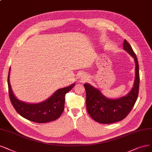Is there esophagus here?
Segmentation results:
<instances>
[{
	"label": "esophagus",
	"instance_id": "obj_1",
	"mask_svg": "<svg viewBox=\"0 0 152 152\" xmlns=\"http://www.w3.org/2000/svg\"><path fill=\"white\" fill-rule=\"evenodd\" d=\"M86 80H87L86 77H81V81L82 82H83V81H86Z\"/></svg>",
	"mask_w": 152,
	"mask_h": 152
}]
</instances>
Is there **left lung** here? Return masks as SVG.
<instances>
[{"label":"left lung","mask_w":152,"mask_h":152,"mask_svg":"<svg viewBox=\"0 0 152 152\" xmlns=\"http://www.w3.org/2000/svg\"><path fill=\"white\" fill-rule=\"evenodd\" d=\"M123 46L124 50L133 58L135 63L133 86L126 96L117 99H110L89 84L85 83L84 85L86 93L88 113L94 121L99 123L110 124L123 120L131 111L138 98L140 83L138 59L130 44L125 39Z\"/></svg>","instance_id":"8db88e82"}]
</instances>
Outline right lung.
Returning <instances> with one entry per match:
<instances>
[{
	"instance_id": "right-lung-1",
	"label": "right lung",
	"mask_w": 152,
	"mask_h": 152,
	"mask_svg": "<svg viewBox=\"0 0 152 152\" xmlns=\"http://www.w3.org/2000/svg\"><path fill=\"white\" fill-rule=\"evenodd\" d=\"M10 67L8 75L9 94L14 108L24 118L38 123H44L56 120L59 118L64 109L65 94L75 86L71 85L56 91L51 96L38 103H29L17 98L11 88L9 81Z\"/></svg>"
}]
</instances>
